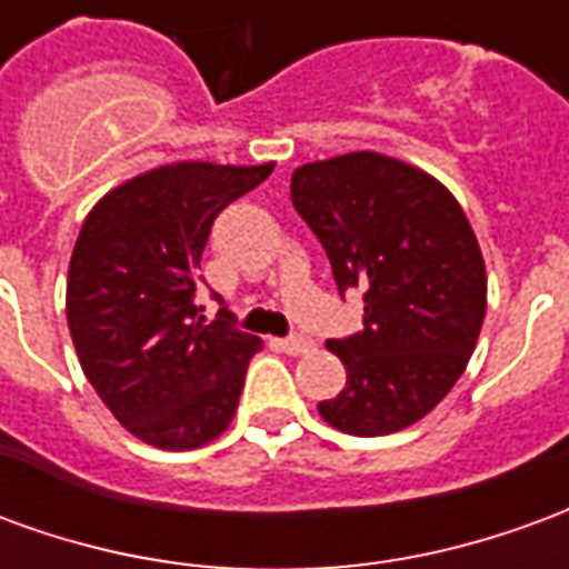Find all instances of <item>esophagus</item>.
Returning <instances> with one entry per match:
<instances>
[{
  "label": "esophagus",
  "mask_w": 569,
  "mask_h": 569,
  "mask_svg": "<svg viewBox=\"0 0 569 569\" xmlns=\"http://www.w3.org/2000/svg\"><path fill=\"white\" fill-rule=\"evenodd\" d=\"M280 350L289 353V357H305V353L313 350V341L305 338V335H292V338H283V341H280Z\"/></svg>",
  "instance_id": "esophagus-1"
}]
</instances>
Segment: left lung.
<instances>
[{"instance_id": "obj_1", "label": "left lung", "mask_w": 569, "mask_h": 569, "mask_svg": "<svg viewBox=\"0 0 569 569\" xmlns=\"http://www.w3.org/2000/svg\"><path fill=\"white\" fill-rule=\"evenodd\" d=\"M292 203L332 261L362 289V332L332 338L347 383L320 415L350 436H387L427 418L476 350L488 308L485 259L439 179L378 151L292 173Z\"/></svg>"}]
</instances>
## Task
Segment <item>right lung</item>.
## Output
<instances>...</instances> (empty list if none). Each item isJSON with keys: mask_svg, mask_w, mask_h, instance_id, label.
Wrapping results in <instances>:
<instances>
[{"mask_svg": "<svg viewBox=\"0 0 569 569\" xmlns=\"http://www.w3.org/2000/svg\"><path fill=\"white\" fill-rule=\"evenodd\" d=\"M273 163H167L112 188L81 224L67 320L81 371L118 423L163 451L200 448L237 411L256 335L200 317V252L216 216Z\"/></svg>", "mask_w": 569, "mask_h": 569, "instance_id": "obj_1", "label": "right lung"}]
</instances>
